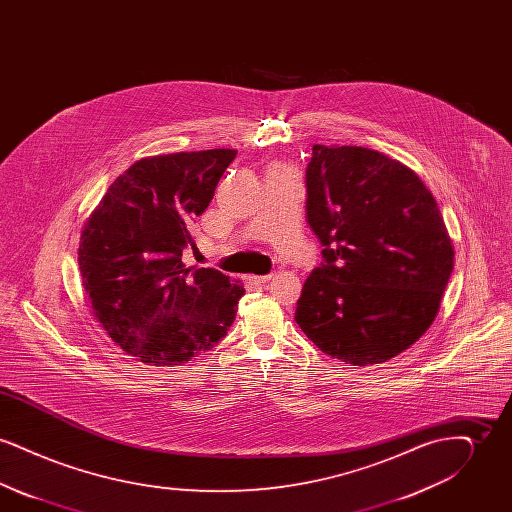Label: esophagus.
I'll return each mask as SVG.
<instances>
[{
    "mask_svg": "<svg viewBox=\"0 0 512 512\" xmlns=\"http://www.w3.org/2000/svg\"><path fill=\"white\" fill-rule=\"evenodd\" d=\"M272 276H274V274H265V276H249V282L263 286V284H267L268 280H272Z\"/></svg>",
    "mask_w": 512,
    "mask_h": 512,
    "instance_id": "esophagus-1",
    "label": "esophagus"
}]
</instances>
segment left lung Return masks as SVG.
<instances>
[{"mask_svg":"<svg viewBox=\"0 0 512 512\" xmlns=\"http://www.w3.org/2000/svg\"><path fill=\"white\" fill-rule=\"evenodd\" d=\"M305 186L324 249L295 322L345 365L386 363L430 328L453 272L438 203L409 167L366 147L315 144Z\"/></svg>","mask_w":512,"mask_h":512,"instance_id":"left-lung-1","label":"left lung"}]
</instances>
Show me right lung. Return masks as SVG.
<instances>
[{"label": "right lung", "mask_w": 512, "mask_h": 512, "mask_svg": "<svg viewBox=\"0 0 512 512\" xmlns=\"http://www.w3.org/2000/svg\"><path fill=\"white\" fill-rule=\"evenodd\" d=\"M236 149L136 161L84 224L78 265L94 317L140 363L182 365L230 330L244 286L217 268L186 267L188 224L211 203Z\"/></svg>", "instance_id": "right-lung-1"}]
</instances>
